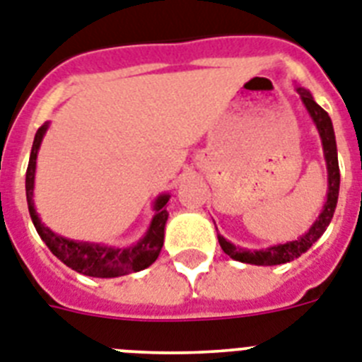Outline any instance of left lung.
I'll list each match as a JSON object with an SVG mask.
<instances>
[{
  "label": "left lung",
  "mask_w": 362,
  "mask_h": 362,
  "mask_svg": "<svg viewBox=\"0 0 362 362\" xmlns=\"http://www.w3.org/2000/svg\"><path fill=\"white\" fill-rule=\"evenodd\" d=\"M298 93L302 97L303 105L311 114L313 121L317 123V129L320 132L322 145H324V156H326L327 163V180H329V187H327V200L326 206L322 209L320 217L317 218V223L309 228V232L298 239V241L285 243V245H278V247H270L265 250H247V248L233 247L232 243L226 241L223 235H218V243L224 254L241 263H250V265H281L287 261L296 259L302 256L303 252H308L313 247V243L320 238L322 233L326 232V228L329 226L333 214L337 208V199H339V184H341V173H339V160H337V144H335V132H333V124H331L329 115L327 112L313 101V95L298 88Z\"/></svg>",
  "instance_id": "obj_1"
}]
</instances>
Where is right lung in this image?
I'll use <instances>...</instances> for the list:
<instances>
[{
  "mask_svg": "<svg viewBox=\"0 0 362 362\" xmlns=\"http://www.w3.org/2000/svg\"><path fill=\"white\" fill-rule=\"evenodd\" d=\"M47 130V123H44L38 129L35 136V144L31 148V158L25 173V193L27 206L31 214L33 224L36 232L42 238V241L49 247L54 256L62 261L69 269L77 270L81 274L93 276V278H115V276L129 274V272H138V270L147 269L156 261L158 254L163 247V228L167 221V204L169 197L163 195L156 200V215H154L147 235L130 248H106L101 245H92V243H75L69 239H64L57 233H53L49 228H45L36 215L35 204H33V187H35V169H36V153L40 147V141L44 138V132Z\"/></svg>",
  "mask_w": 362,
  "mask_h": 362,
  "instance_id": "obj_1",
  "label": "right lung"
}]
</instances>
